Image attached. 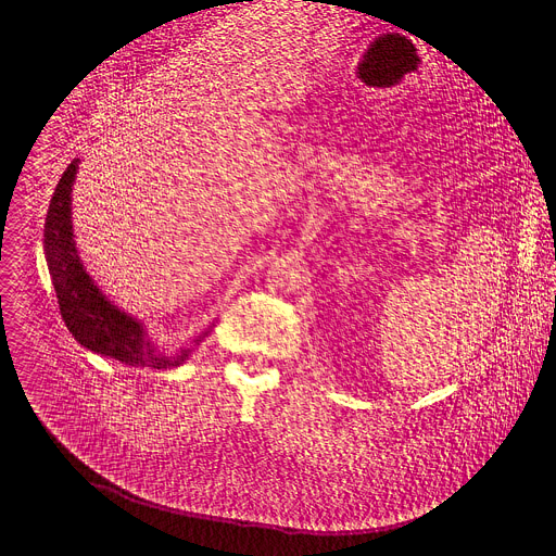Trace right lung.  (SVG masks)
Instances as JSON below:
<instances>
[{
    "label": "right lung",
    "instance_id": "obj_1",
    "mask_svg": "<svg viewBox=\"0 0 556 556\" xmlns=\"http://www.w3.org/2000/svg\"><path fill=\"white\" fill-rule=\"evenodd\" d=\"M76 172L78 157H74L63 172L45 219V257L67 330L84 349L103 357H113L126 366H180L194 349L167 353L157 346L142 321L109 301L78 257L72 228V185ZM213 328L215 324H210L201 334H197L192 341L194 346H199Z\"/></svg>",
    "mask_w": 556,
    "mask_h": 556
}]
</instances>
